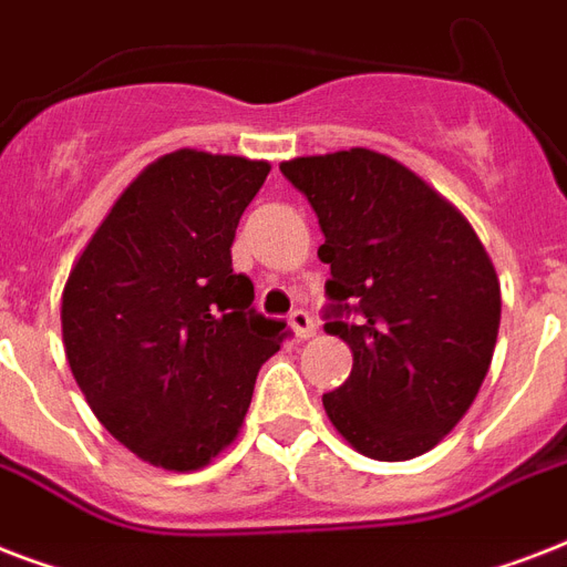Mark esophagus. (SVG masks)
Masks as SVG:
<instances>
[{
	"instance_id": "esophagus-1",
	"label": "esophagus",
	"mask_w": 567,
	"mask_h": 567,
	"mask_svg": "<svg viewBox=\"0 0 567 567\" xmlns=\"http://www.w3.org/2000/svg\"><path fill=\"white\" fill-rule=\"evenodd\" d=\"M291 329H293V336L297 338H311L315 336V320H311V315L306 309H293L291 311Z\"/></svg>"
}]
</instances>
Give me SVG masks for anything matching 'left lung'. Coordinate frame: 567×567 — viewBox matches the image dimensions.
Listing matches in <instances>:
<instances>
[{"label":"left lung","mask_w":567,"mask_h":567,"mask_svg":"<svg viewBox=\"0 0 567 567\" xmlns=\"http://www.w3.org/2000/svg\"><path fill=\"white\" fill-rule=\"evenodd\" d=\"M318 214L329 265L327 332L353 350L323 394L364 456L403 462L435 447L471 409L501 329V282L471 223L409 167L371 150L285 162Z\"/></svg>","instance_id":"obj_1"}]
</instances>
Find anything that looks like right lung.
Returning a JSON list of instances; mask_svg holds the SVG:
<instances>
[{"instance_id":"obj_1","label":"right lung","mask_w":567,"mask_h":567,"mask_svg":"<svg viewBox=\"0 0 567 567\" xmlns=\"http://www.w3.org/2000/svg\"><path fill=\"white\" fill-rule=\"evenodd\" d=\"M270 164L179 150L150 164L66 279L70 371L105 430L153 465L196 471L235 441L258 368L291 329L231 270Z\"/></svg>"}]
</instances>
